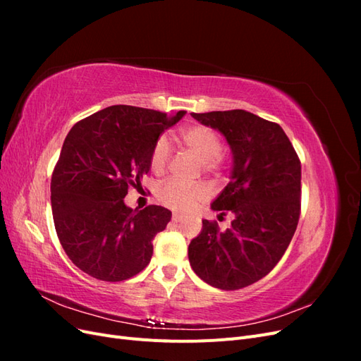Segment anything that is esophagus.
Segmentation results:
<instances>
[{"label":"esophagus","instance_id":"34e87169","mask_svg":"<svg viewBox=\"0 0 361 361\" xmlns=\"http://www.w3.org/2000/svg\"><path fill=\"white\" fill-rule=\"evenodd\" d=\"M182 218H183V215H180V214H178V212H174V214L171 215V220H173L174 223L182 221Z\"/></svg>","mask_w":361,"mask_h":361}]
</instances>
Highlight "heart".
<instances>
[{"label":"heart","mask_w":361,"mask_h":361,"mask_svg":"<svg viewBox=\"0 0 361 361\" xmlns=\"http://www.w3.org/2000/svg\"><path fill=\"white\" fill-rule=\"evenodd\" d=\"M180 140L188 150L197 157L204 169H212L216 159L221 157V141L212 129L206 126H190L180 133ZM170 159V145L167 138H159L150 154V167L155 173L166 170ZM206 197V190L202 185H187L176 179L164 182L158 188V200L171 209L188 211Z\"/></svg>","instance_id":"obj_1"}]
</instances>
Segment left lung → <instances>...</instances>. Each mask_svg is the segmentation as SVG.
<instances>
[{
	"label": "left lung",
	"mask_w": 361,
	"mask_h": 361,
	"mask_svg": "<svg viewBox=\"0 0 361 361\" xmlns=\"http://www.w3.org/2000/svg\"><path fill=\"white\" fill-rule=\"evenodd\" d=\"M220 133L232 152L231 180L211 203L233 214L220 231L203 220L188 247L190 265L207 285L241 289L274 268L297 231L301 162L280 125L245 110L191 114Z\"/></svg>",
	"instance_id": "obj_1"
}]
</instances>
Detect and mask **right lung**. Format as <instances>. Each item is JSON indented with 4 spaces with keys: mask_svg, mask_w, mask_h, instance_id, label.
<instances>
[{
    "mask_svg": "<svg viewBox=\"0 0 361 361\" xmlns=\"http://www.w3.org/2000/svg\"><path fill=\"white\" fill-rule=\"evenodd\" d=\"M185 114L113 105L69 130L52 173L51 206L63 250L85 274L122 281L149 265L152 241L171 212L155 204L130 209L123 199L149 173L159 135Z\"/></svg>",
    "mask_w": 361,
    "mask_h": 361,
    "instance_id": "1",
    "label": "right lung"
}]
</instances>
